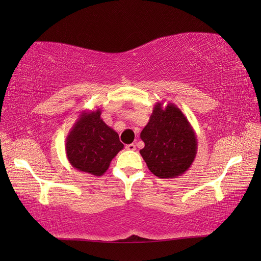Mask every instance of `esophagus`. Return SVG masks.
<instances>
[{
    "label": "esophagus",
    "instance_id": "34e87169",
    "mask_svg": "<svg viewBox=\"0 0 261 261\" xmlns=\"http://www.w3.org/2000/svg\"><path fill=\"white\" fill-rule=\"evenodd\" d=\"M125 148L127 150H130V151H134V150H136V145L135 144H129V145H126Z\"/></svg>",
    "mask_w": 261,
    "mask_h": 261
}]
</instances>
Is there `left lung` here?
<instances>
[{"label": "left lung", "mask_w": 261, "mask_h": 261, "mask_svg": "<svg viewBox=\"0 0 261 261\" xmlns=\"http://www.w3.org/2000/svg\"><path fill=\"white\" fill-rule=\"evenodd\" d=\"M140 138L145 147L139 152L150 172L160 178L184 174L197 154L194 128L180 109L170 102L165 108L163 102H156Z\"/></svg>", "instance_id": "8db88e82"}]
</instances>
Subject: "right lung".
Segmentation results:
<instances>
[{"instance_id":"1","label":"right lung","mask_w":261,"mask_h":261,"mask_svg":"<svg viewBox=\"0 0 261 261\" xmlns=\"http://www.w3.org/2000/svg\"><path fill=\"white\" fill-rule=\"evenodd\" d=\"M124 148L118 134L101 118V110L83 111L65 141L66 156L73 168L101 176Z\"/></svg>"}]
</instances>
